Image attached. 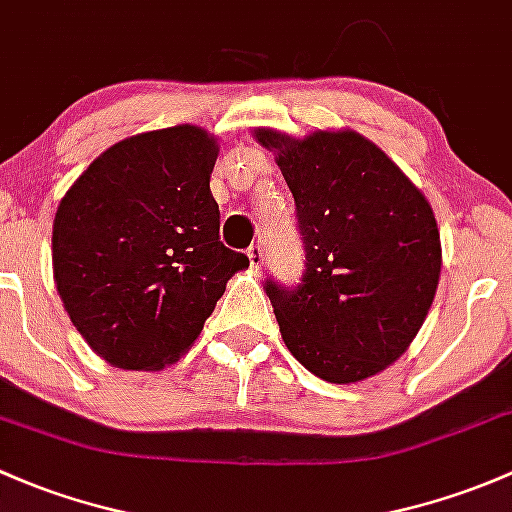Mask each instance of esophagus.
Instances as JSON below:
<instances>
[{"label": "esophagus", "instance_id": "obj_1", "mask_svg": "<svg viewBox=\"0 0 512 512\" xmlns=\"http://www.w3.org/2000/svg\"><path fill=\"white\" fill-rule=\"evenodd\" d=\"M249 263H251V271H261L263 268V246H251L249 249Z\"/></svg>", "mask_w": 512, "mask_h": 512}]
</instances>
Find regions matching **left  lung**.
<instances>
[{"label":"left lung","mask_w":512,"mask_h":512,"mask_svg":"<svg viewBox=\"0 0 512 512\" xmlns=\"http://www.w3.org/2000/svg\"><path fill=\"white\" fill-rule=\"evenodd\" d=\"M295 199L305 249L298 286L268 278L281 335L315 377L352 384L404 355L434 303L441 239L434 209L355 130L303 140L258 128Z\"/></svg>","instance_id":"1"}]
</instances>
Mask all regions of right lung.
Returning a JSON list of instances; mask_svg holds the SVG:
<instances>
[{
  "instance_id": "right-lung-1",
  "label": "right lung",
  "mask_w": 512,
  "mask_h": 512,
  "mask_svg": "<svg viewBox=\"0 0 512 512\" xmlns=\"http://www.w3.org/2000/svg\"><path fill=\"white\" fill-rule=\"evenodd\" d=\"M219 145L194 125L115 142L61 199L54 281L96 355L162 370L192 347L249 258L219 241L209 177Z\"/></svg>"
}]
</instances>
